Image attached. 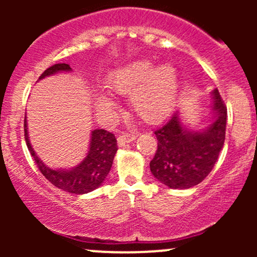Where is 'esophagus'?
I'll return each instance as SVG.
<instances>
[{
	"mask_svg": "<svg viewBox=\"0 0 257 257\" xmlns=\"http://www.w3.org/2000/svg\"><path fill=\"white\" fill-rule=\"evenodd\" d=\"M135 139H137V137L133 134H123V135H120V137H118L117 141H118L119 146H123L124 144H128V143H132V141H134Z\"/></svg>",
	"mask_w": 257,
	"mask_h": 257,
	"instance_id": "esophagus-1",
	"label": "esophagus"
}]
</instances>
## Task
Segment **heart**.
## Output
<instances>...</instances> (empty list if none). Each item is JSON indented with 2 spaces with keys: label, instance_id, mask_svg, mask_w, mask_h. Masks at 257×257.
<instances>
[{
  "label": "heart",
  "instance_id": "1",
  "mask_svg": "<svg viewBox=\"0 0 257 257\" xmlns=\"http://www.w3.org/2000/svg\"><path fill=\"white\" fill-rule=\"evenodd\" d=\"M106 89L118 95H129L133 112L150 124L162 122L174 111L180 89L176 69L169 64L155 67L151 61H133L113 70L105 79ZM95 107L100 113L111 114L116 108L108 96L98 94Z\"/></svg>",
  "mask_w": 257,
  "mask_h": 257
}]
</instances>
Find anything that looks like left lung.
I'll return each mask as SVG.
<instances>
[{
    "label": "left lung",
    "mask_w": 257,
    "mask_h": 257,
    "mask_svg": "<svg viewBox=\"0 0 257 257\" xmlns=\"http://www.w3.org/2000/svg\"><path fill=\"white\" fill-rule=\"evenodd\" d=\"M213 122L199 132L182 124L179 111L155 132L157 151L150 168L158 181L170 188L186 190L202 182L213 170L223 147L227 107L219 90L211 91Z\"/></svg>",
    "instance_id": "8db88e82"
}]
</instances>
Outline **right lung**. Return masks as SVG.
<instances>
[{"label": "right lung", "mask_w": 257, "mask_h": 257, "mask_svg": "<svg viewBox=\"0 0 257 257\" xmlns=\"http://www.w3.org/2000/svg\"><path fill=\"white\" fill-rule=\"evenodd\" d=\"M63 71H71L70 65H53L40 76V79ZM24 132L26 145H28L29 151L34 157L35 163L37 164L40 172L51 184L69 193L83 194L98 188L105 181L107 174L110 173L114 155L118 150L117 140L112 133L106 132L105 129H95V131L91 132L89 150H88L87 156L77 167L69 170L52 169V168L47 167L41 161V158L37 157L36 152L32 149L28 135L26 117L24 120Z\"/></svg>", "instance_id": "obj_1"}]
</instances>
